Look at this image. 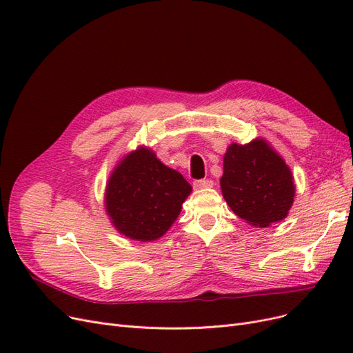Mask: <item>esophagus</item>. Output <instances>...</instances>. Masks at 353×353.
<instances>
[{"instance_id":"1","label":"esophagus","mask_w":353,"mask_h":353,"mask_svg":"<svg viewBox=\"0 0 353 353\" xmlns=\"http://www.w3.org/2000/svg\"><path fill=\"white\" fill-rule=\"evenodd\" d=\"M194 188L197 190H201V188H212L213 187V181L210 179H199V181H194Z\"/></svg>"}]
</instances>
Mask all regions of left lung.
Here are the masks:
<instances>
[{
  "mask_svg": "<svg viewBox=\"0 0 353 353\" xmlns=\"http://www.w3.org/2000/svg\"><path fill=\"white\" fill-rule=\"evenodd\" d=\"M222 196L249 225L265 228L287 218L294 201V178L284 159L263 138L232 143L223 154Z\"/></svg>",
  "mask_w": 353,
  "mask_h": 353,
  "instance_id": "left-lung-1",
  "label": "left lung"
}]
</instances>
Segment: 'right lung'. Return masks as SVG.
<instances>
[{
    "instance_id": "1",
    "label": "right lung",
    "mask_w": 353,
    "mask_h": 353,
    "mask_svg": "<svg viewBox=\"0 0 353 353\" xmlns=\"http://www.w3.org/2000/svg\"><path fill=\"white\" fill-rule=\"evenodd\" d=\"M178 170L145 145L125 154L108 179L104 209L114 230L135 241H154L172 227L191 194Z\"/></svg>"
}]
</instances>
